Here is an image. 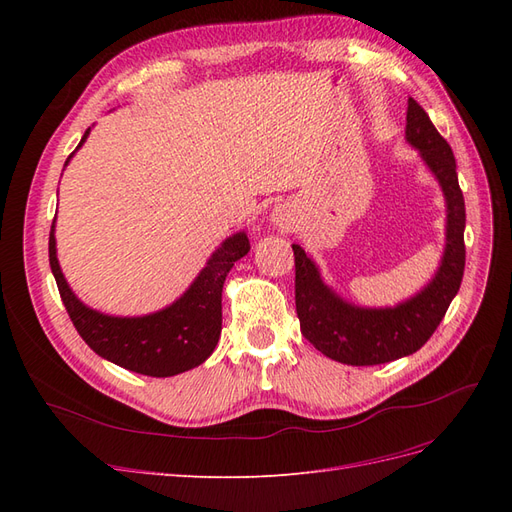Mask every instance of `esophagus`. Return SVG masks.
Listing matches in <instances>:
<instances>
[{
    "label": "esophagus",
    "mask_w": 512,
    "mask_h": 512,
    "mask_svg": "<svg viewBox=\"0 0 512 512\" xmlns=\"http://www.w3.org/2000/svg\"><path fill=\"white\" fill-rule=\"evenodd\" d=\"M273 224L280 230H290L297 224V218H294V213L288 207H277L273 211Z\"/></svg>",
    "instance_id": "1"
}]
</instances>
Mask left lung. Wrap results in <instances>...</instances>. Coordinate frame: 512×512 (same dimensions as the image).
Listing matches in <instances>:
<instances>
[{
    "mask_svg": "<svg viewBox=\"0 0 512 512\" xmlns=\"http://www.w3.org/2000/svg\"><path fill=\"white\" fill-rule=\"evenodd\" d=\"M406 121L408 143L421 151L431 173L438 177L448 207L446 252L433 282L414 299L397 307H352L322 284L314 262L299 245H292L294 303L301 333L324 356L346 365L389 363L421 348L438 329L448 305L455 299L466 267V203L457 181L453 149L414 98L408 100Z\"/></svg>",
    "mask_w": 512,
    "mask_h": 512,
    "instance_id": "8db88e82",
    "label": "left lung"
}]
</instances>
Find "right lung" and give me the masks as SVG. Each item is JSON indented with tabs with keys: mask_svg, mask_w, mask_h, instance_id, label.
<instances>
[{
	"mask_svg": "<svg viewBox=\"0 0 512 512\" xmlns=\"http://www.w3.org/2000/svg\"><path fill=\"white\" fill-rule=\"evenodd\" d=\"M87 134L89 130L79 147ZM53 228L49 235V262L59 297L74 329L91 350L123 369L151 378L177 376L209 359L222 331L224 280L232 265L250 252L245 232L222 243L177 303L143 318H115L94 312L74 297L55 256Z\"/></svg>",
	"mask_w": 512,
	"mask_h": 512,
	"instance_id": "add662e5",
	"label": "right lung"
}]
</instances>
